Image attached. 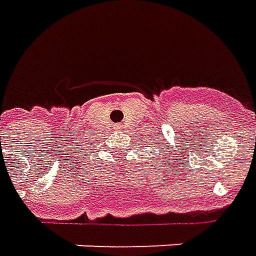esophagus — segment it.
Returning <instances> with one entry per match:
<instances>
[{
    "instance_id": "34e87169",
    "label": "esophagus",
    "mask_w": 256,
    "mask_h": 256,
    "mask_svg": "<svg viewBox=\"0 0 256 256\" xmlns=\"http://www.w3.org/2000/svg\"><path fill=\"white\" fill-rule=\"evenodd\" d=\"M118 130H120V128H118Z\"/></svg>"
}]
</instances>
